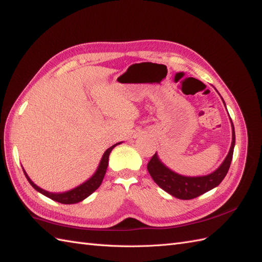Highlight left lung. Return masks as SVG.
Wrapping results in <instances>:
<instances>
[{
	"label": "left lung",
	"instance_id": "obj_1",
	"mask_svg": "<svg viewBox=\"0 0 262 262\" xmlns=\"http://www.w3.org/2000/svg\"><path fill=\"white\" fill-rule=\"evenodd\" d=\"M223 103H225V101H223ZM231 127L232 141L230 150H229L225 160L220 164V167L218 169H215L213 172H211V173L199 177H187L179 174L169 169L165 164H163V162L159 159L158 155L156 153L148 163V171L150 176L152 177L153 181H155L161 189H163L165 192H168L169 194L181 200L193 199V198L199 196L203 193L208 192V191L211 189L218 187L221 181L225 179L226 174L228 173V170L230 168V163L232 160L235 143L234 126L232 121Z\"/></svg>",
	"mask_w": 262,
	"mask_h": 262
}]
</instances>
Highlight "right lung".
Returning <instances> with one entry per match:
<instances>
[{
    "instance_id": "add662e5",
    "label": "right lung",
    "mask_w": 262,
    "mask_h": 262,
    "mask_svg": "<svg viewBox=\"0 0 262 262\" xmlns=\"http://www.w3.org/2000/svg\"><path fill=\"white\" fill-rule=\"evenodd\" d=\"M122 142H118L114 145L110 146L109 149L105 150V152L103 153V156L101 158V161L99 163V167L97 169V171L94 172V174L90 178V179H88L85 182H83L80 186L75 187L72 190H69L66 191V192H59V193H55V192H49L47 190H43L42 188L37 187L36 184L32 181L29 176L27 174V172L23 169L24 171V174L27 177L28 181L30 182V184L32 187H33L36 191H39L40 193L44 194L46 196L50 198V199H52L56 202H60V203H64V205H73V203H78L81 202L88 198L90 194H92L95 190H97L100 186L102 181H103V178L105 176V172L107 169V164H109V156L111 151L113 150L114 146H117L118 144H121Z\"/></svg>"
}]
</instances>
